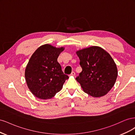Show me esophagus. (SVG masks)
<instances>
[{
  "label": "esophagus",
  "instance_id": "esophagus-1",
  "mask_svg": "<svg viewBox=\"0 0 135 135\" xmlns=\"http://www.w3.org/2000/svg\"><path fill=\"white\" fill-rule=\"evenodd\" d=\"M71 75L72 76H75V73L74 71H72V73H71Z\"/></svg>",
  "mask_w": 135,
  "mask_h": 135
}]
</instances>
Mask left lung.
Returning <instances> with one entry per match:
<instances>
[{
    "label": "left lung",
    "mask_w": 135,
    "mask_h": 135,
    "mask_svg": "<svg viewBox=\"0 0 135 135\" xmlns=\"http://www.w3.org/2000/svg\"><path fill=\"white\" fill-rule=\"evenodd\" d=\"M82 69L76 80L85 93L94 97L107 94L118 75L115 63L104 49L92 46L76 52Z\"/></svg>",
    "instance_id": "obj_1"
}]
</instances>
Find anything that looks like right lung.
Segmentation results:
<instances>
[{
    "label": "right lung",
    "mask_w": 135,
    "mask_h": 135,
    "mask_svg": "<svg viewBox=\"0 0 135 135\" xmlns=\"http://www.w3.org/2000/svg\"><path fill=\"white\" fill-rule=\"evenodd\" d=\"M64 48H56L50 44L39 47L32 55L25 69L28 88L40 99H51L62 88L69 78L64 74L57 58Z\"/></svg>",
    "instance_id": "1"
}]
</instances>
